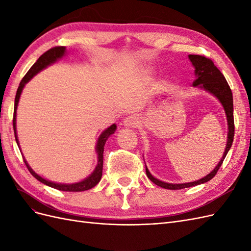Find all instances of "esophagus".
Segmentation results:
<instances>
[{
    "label": "esophagus",
    "instance_id": "esophagus-1",
    "mask_svg": "<svg viewBox=\"0 0 251 251\" xmlns=\"http://www.w3.org/2000/svg\"><path fill=\"white\" fill-rule=\"evenodd\" d=\"M124 125L128 127H136L138 126V120L134 116H128L124 120Z\"/></svg>",
    "mask_w": 251,
    "mask_h": 251
}]
</instances>
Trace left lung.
I'll return each mask as SVG.
<instances>
[{
  "label": "left lung",
  "mask_w": 251,
  "mask_h": 251,
  "mask_svg": "<svg viewBox=\"0 0 251 251\" xmlns=\"http://www.w3.org/2000/svg\"><path fill=\"white\" fill-rule=\"evenodd\" d=\"M188 58L191 59L193 66L195 67V74H196V80L193 82L194 87H199L206 90L207 92L215 95L220 102L222 103L223 108L226 113L227 117V124H228V134H227V144L225 148V151L221 158V160L218 163V165L214 169L211 173H209L207 176L204 178L197 180L194 182H188V183H180V184H173V183H166V182L160 181L156 179L151 175L148 168L146 166V173L148 178L154 182L158 186L166 188V189H182L186 187H192L199 185L205 182L209 181L210 179L216 176L217 172L219 171L220 166L222 165L224 159L228 153V151L231 148V144L233 141L234 136V121H233V100H232V93L228 82L226 81L224 75L221 73L218 68L215 66L214 62L210 58H207L202 55H195L189 54Z\"/></svg>",
  "instance_id": "obj_1"
}]
</instances>
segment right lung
<instances>
[{
  "instance_id": "right-lung-1",
  "label": "right lung",
  "mask_w": 251,
  "mask_h": 251,
  "mask_svg": "<svg viewBox=\"0 0 251 251\" xmlns=\"http://www.w3.org/2000/svg\"><path fill=\"white\" fill-rule=\"evenodd\" d=\"M66 53V47L64 46H58V47H53L51 49H49L48 51H46L44 53L43 55H41L39 57V59L36 60L34 63V65L30 68L29 71L26 73V75L20 82V86L18 88L17 91V95H16V100H14V111H13V131H14V136H16V141L19 146V139L17 136V126H16V117H17V109H18V103L20 100V96L23 91V88L25 87L26 83L31 79L36 73H39L41 70L45 69L47 66L53 64L58 58H62ZM116 130V125L114 124L111 126H109L107 130H104L100 136V138L97 140V144H96V151L98 155V161H97V165L95 170L93 171V173L90 175L88 178H86L85 180H82L80 182H77V183H72V184H63V183H54V182H51L49 180H46L42 178L41 176H39L35 172H33V170L30 168L29 164L27 163V161L25 160L24 158V162L27 166V169L29 170V172L31 173L32 176L39 180L42 183L46 184L50 187L56 188L58 191H63V192H83V191H88V189H91L92 187H94L98 182L100 181L101 176H102V163H103V149H104V144L107 139L110 137L112 134H114ZM20 147V146H19Z\"/></svg>"
}]
</instances>
